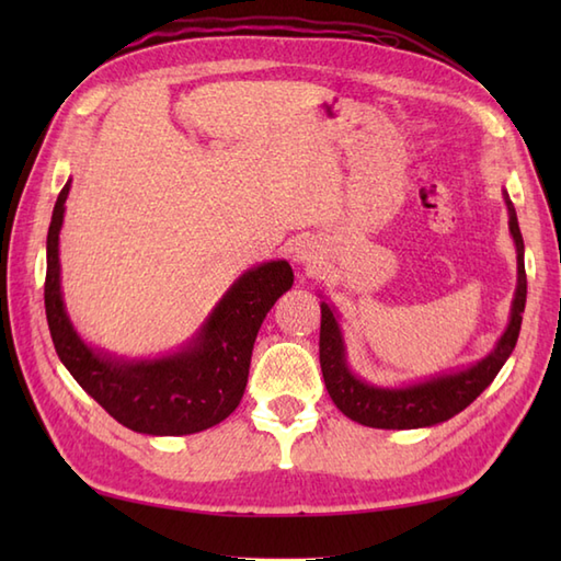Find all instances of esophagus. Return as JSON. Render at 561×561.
<instances>
[{"instance_id": "obj_1", "label": "esophagus", "mask_w": 561, "mask_h": 561, "mask_svg": "<svg viewBox=\"0 0 561 561\" xmlns=\"http://www.w3.org/2000/svg\"><path fill=\"white\" fill-rule=\"evenodd\" d=\"M296 257H299L301 262H304V260H311V255H308V253H306V250H301V253H299V255H296Z\"/></svg>"}]
</instances>
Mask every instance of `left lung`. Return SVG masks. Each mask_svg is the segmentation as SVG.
<instances>
[{
    "label": "left lung",
    "mask_w": 561,
    "mask_h": 561,
    "mask_svg": "<svg viewBox=\"0 0 561 561\" xmlns=\"http://www.w3.org/2000/svg\"><path fill=\"white\" fill-rule=\"evenodd\" d=\"M504 199L508 207V229L518 250V289L514 299V311H511V323L504 332V337L499 340L496 350L480 364H474L468 371H460L456 376L434 378L426 380V383L400 390L374 388L350 374L347 362H344V347L335 316H332L330 306L323 304L320 306V368H323L330 398L337 404V410L342 414H347L350 420L374 428L432 426L462 412L486 386L492 383L496 374L502 371L508 354L516 347L528 291L526 265H523V236L518 229L516 209L511 205L506 193Z\"/></svg>",
    "instance_id": "1"
}]
</instances>
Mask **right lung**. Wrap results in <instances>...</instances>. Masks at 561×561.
I'll list each match as a JSON object with an SVG mask.
<instances>
[{
    "label": "right lung",
    "mask_w": 561,
    "mask_h": 561,
    "mask_svg": "<svg viewBox=\"0 0 561 561\" xmlns=\"http://www.w3.org/2000/svg\"><path fill=\"white\" fill-rule=\"evenodd\" d=\"M69 183L47 229L45 316L55 352L77 383L113 420L139 434L181 436L224 422L243 398L257 330L279 296L291 289L289 262L245 272L202 328L190 350L159 362L121 364L91 352L71 328L59 294V226Z\"/></svg>",
    "instance_id": "obj_1"
}]
</instances>
